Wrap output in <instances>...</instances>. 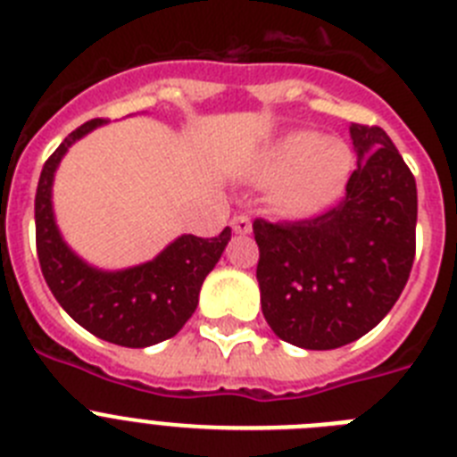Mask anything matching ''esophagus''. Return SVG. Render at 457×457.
Here are the masks:
<instances>
[{
  "label": "esophagus",
  "instance_id": "esophagus-1",
  "mask_svg": "<svg viewBox=\"0 0 457 457\" xmlns=\"http://www.w3.org/2000/svg\"><path fill=\"white\" fill-rule=\"evenodd\" d=\"M233 231L240 233V236H247V233H252V220H249L247 215H236L231 221Z\"/></svg>",
  "mask_w": 457,
  "mask_h": 457
}]
</instances>
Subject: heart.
<instances>
[{
  "label": "heart",
  "instance_id": "b5f03b06",
  "mask_svg": "<svg viewBox=\"0 0 457 457\" xmlns=\"http://www.w3.org/2000/svg\"><path fill=\"white\" fill-rule=\"evenodd\" d=\"M354 169V151L343 139L293 130L265 151L256 180L274 185L270 205L286 220H309L343 196Z\"/></svg>",
  "mask_w": 457,
  "mask_h": 457
}]
</instances>
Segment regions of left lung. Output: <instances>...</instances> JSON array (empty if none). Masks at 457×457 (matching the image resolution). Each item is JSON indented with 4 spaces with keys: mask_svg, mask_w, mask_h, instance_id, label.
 I'll return each instance as SVG.
<instances>
[{
    "mask_svg": "<svg viewBox=\"0 0 457 457\" xmlns=\"http://www.w3.org/2000/svg\"><path fill=\"white\" fill-rule=\"evenodd\" d=\"M357 169L337 208L313 220L253 221L261 306L281 341L334 350L369 334L414 263L417 183L378 125H350Z\"/></svg>",
    "mask_w": 457,
    "mask_h": 457,
    "instance_id": "left-lung-1",
    "label": "left lung"
}]
</instances>
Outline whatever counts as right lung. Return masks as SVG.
<instances>
[{
	"label": "right lung",
	"instance_id": "add662e5",
	"mask_svg": "<svg viewBox=\"0 0 457 457\" xmlns=\"http://www.w3.org/2000/svg\"><path fill=\"white\" fill-rule=\"evenodd\" d=\"M93 119L62 141L40 171L36 189V252L47 286L72 320L93 337L123 348H148L176 337L199 304L204 278L231 240L226 226L217 237L180 236L148 263L93 268L66 245L52 208V183L68 148L104 125Z\"/></svg>",
	"mask_w": 457,
	"mask_h": 457
}]
</instances>
